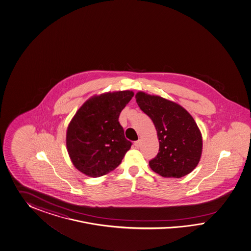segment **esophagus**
Wrapping results in <instances>:
<instances>
[{
	"instance_id": "34e87169",
	"label": "esophagus",
	"mask_w": 251,
	"mask_h": 251,
	"mask_svg": "<svg viewBox=\"0 0 251 251\" xmlns=\"http://www.w3.org/2000/svg\"><path fill=\"white\" fill-rule=\"evenodd\" d=\"M141 143H142L141 140H138V141H136V142L134 143V146H135L136 148H139V147L141 146Z\"/></svg>"
}]
</instances>
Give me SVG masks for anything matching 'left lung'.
Returning <instances> with one entry per match:
<instances>
[{
    "label": "left lung",
    "mask_w": 251,
    "mask_h": 251,
    "mask_svg": "<svg viewBox=\"0 0 251 251\" xmlns=\"http://www.w3.org/2000/svg\"><path fill=\"white\" fill-rule=\"evenodd\" d=\"M135 99L153 122L159 140V152L149 167L164 177L190 174L202 153L201 132L192 116L179 104L159 96L140 91Z\"/></svg>",
    "instance_id": "obj_1"
}]
</instances>
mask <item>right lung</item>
Returning <instances> with one entry per match:
<instances>
[{
  "label": "right lung",
  "instance_id": "1",
  "mask_svg": "<svg viewBox=\"0 0 251 251\" xmlns=\"http://www.w3.org/2000/svg\"><path fill=\"white\" fill-rule=\"evenodd\" d=\"M133 96L130 90L93 96L69 123V156L84 175L99 177L108 174L122 163L130 149L131 143L124 136L119 117Z\"/></svg>",
  "mask_w": 251,
  "mask_h": 251
}]
</instances>
